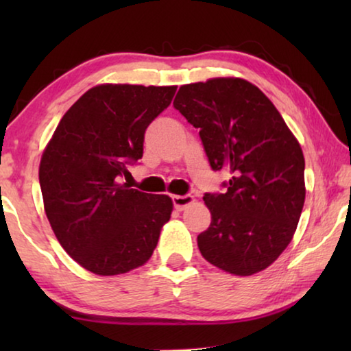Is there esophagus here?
I'll return each mask as SVG.
<instances>
[{
  "instance_id": "34e87169",
  "label": "esophagus",
  "mask_w": 351,
  "mask_h": 351,
  "mask_svg": "<svg viewBox=\"0 0 351 351\" xmlns=\"http://www.w3.org/2000/svg\"><path fill=\"white\" fill-rule=\"evenodd\" d=\"M171 201H173L175 209L181 212V210L186 209L189 204H192L195 199H193L192 195H173V197H171Z\"/></svg>"
}]
</instances>
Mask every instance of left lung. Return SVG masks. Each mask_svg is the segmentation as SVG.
Segmentation results:
<instances>
[{
    "mask_svg": "<svg viewBox=\"0 0 351 351\" xmlns=\"http://www.w3.org/2000/svg\"><path fill=\"white\" fill-rule=\"evenodd\" d=\"M175 108L199 130L213 170L226 169L224 193H204L212 223L198 235L201 255L235 276L276 261L295 232L305 203V159L271 100L243 79L182 85Z\"/></svg>",
    "mask_w": 351,
    "mask_h": 351,
    "instance_id": "left-lung-1",
    "label": "left lung"
}]
</instances>
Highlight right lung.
Here are the masks:
<instances>
[{
    "mask_svg": "<svg viewBox=\"0 0 351 351\" xmlns=\"http://www.w3.org/2000/svg\"><path fill=\"white\" fill-rule=\"evenodd\" d=\"M176 86L99 85L64 112L41 156L45 212L57 240L83 268L117 276L152 257L173 203L130 189L122 176L144 153L147 127Z\"/></svg>",
    "mask_w": 351,
    "mask_h": 351,
    "instance_id": "obj_1",
    "label": "right lung"
}]
</instances>
